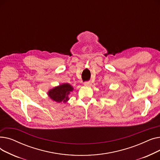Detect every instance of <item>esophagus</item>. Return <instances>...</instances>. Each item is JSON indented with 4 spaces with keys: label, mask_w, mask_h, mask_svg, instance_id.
Returning a JSON list of instances; mask_svg holds the SVG:
<instances>
[{
    "label": "esophagus",
    "mask_w": 160,
    "mask_h": 160,
    "mask_svg": "<svg viewBox=\"0 0 160 160\" xmlns=\"http://www.w3.org/2000/svg\"><path fill=\"white\" fill-rule=\"evenodd\" d=\"M84 86H87V87H90L92 86V83L90 82H86L84 83Z\"/></svg>",
    "instance_id": "obj_1"
}]
</instances>
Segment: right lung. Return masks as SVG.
<instances>
[{"label":"right lung","mask_w":160,"mask_h":160,"mask_svg":"<svg viewBox=\"0 0 160 160\" xmlns=\"http://www.w3.org/2000/svg\"><path fill=\"white\" fill-rule=\"evenodd\" d=\"M73 90V87L69 83H63L50 89L47 95L54 102L66 103L69 100V95Z\"/></svg>","instance_id":"1"}]
</instances>
